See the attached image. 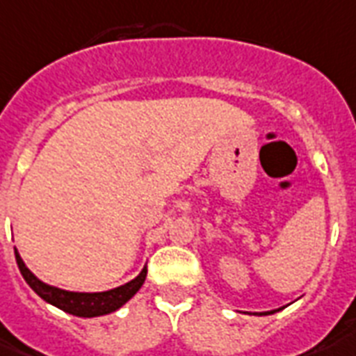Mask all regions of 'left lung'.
Segmentation results:
<instances>
[{"label": "left lung", "mask_w": 356, "mask_h": 356, "mask_svg": "<svg viewBox=\"0 0 356 356\" xmlns=\"http://www.w3.org/2000/svg\"><path fill=\"white\" fill-rule=\"evenodd\" d=\"M266 314H275V312H266Z\"/></svg>", "instance_id": "obj_1"}]
</instances>
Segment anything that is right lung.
<instances>
[{
  "label": "right lung",
  "mask_w": 356,
  "mask_h": 356,
  "mask_svg": "<svg viewBox=\"0 0 356 356\" xmlns=\"http://www.w3.org/2000/svg\"><path fill=\"white\" fill-rule=\"evenodd\" d=\"M16 264L20 269L22 277L26 278V282L31 286V290L40 296L46 302L54 305V307L65 310V312L78 316V318H96V316H104V314L115 312L122 307L124 302H128L131 297L139 291V288L147 278V267L139 273V277H135L131 282L118 286L115 290L100 291V293H76V291H65L48 284L40 282L35 275L26 267L22 261L20 254L16 252Z\"/></svg>",
  "instance_id": "obj_1"
}]
</instances>
